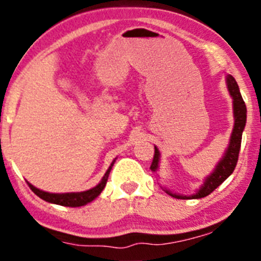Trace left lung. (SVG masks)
I'll use <instances>...</instances> for the list:
<instances>
[{
	"label": "left lung",
	"instance_id": "1",
	"mask_svg": "<svg viewBox=\"0 0 261 261\" xmlns=\"http://www.w3.org/2000/svg\"><path fill=\"white\" fill-rule=\"evenodd\" d=\"M227 87H229L230 95L232 96V106H234V129H232V135L231 140H230L229 147H227V151L225 153V156L221 159V162L218 163V166L216 167L213 174L205 180L204 186L200 188V191L196 195L192 196H179L175 195V193L166 192L170 196L175 197V199H181V200H191V199H201V197H205V196L211 195L217 187L221 186L223 181L232 174L234 171L235 166H237V162H238V156H239V150H241V144H242V133H243L244 125H246V119H247V108H246V105H244V100L242 98L241 93H239V87L237 85V81L234 80L232 75H227ZM158 162H159V151L156 147H154V156H153V162L150 165L151 171H155L158 168Z\"/></svg>",
	"mask_w": 261,
	"mask_h": 261
}]
</instances>
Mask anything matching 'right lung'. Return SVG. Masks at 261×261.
Masks as SVG:
<instances>
[{"mask_svg":"<svg viewBox=\"0 0 261 261\" xmlns=\"http://www.w3.org/2000/svg\"><path fill=\"white\" fill-rule=\"evenodd\" d=\"M115 162V161H114ZM114 162L112 165L110 166V168L106 172L105 177L102 179V181L98 184L96 187L91 188L89 191H85V192H80V193H48L44 192V191H40L38 188H35L34 186L29 183V187L31 188V191L35 193L36 196H39L40 199H43L44 201L52 202V204H57V205H62V206H71V208H75V206H82V205H86L87 202L93 201L95 197H98L100 195V192L103 191V188L107 184V179L108 175H110L111 168L114 166Z\"/></svg>","mask_w":261,"mask_h":261,"instance_id":"add662e5","label":"right lung"}]
</instances>
